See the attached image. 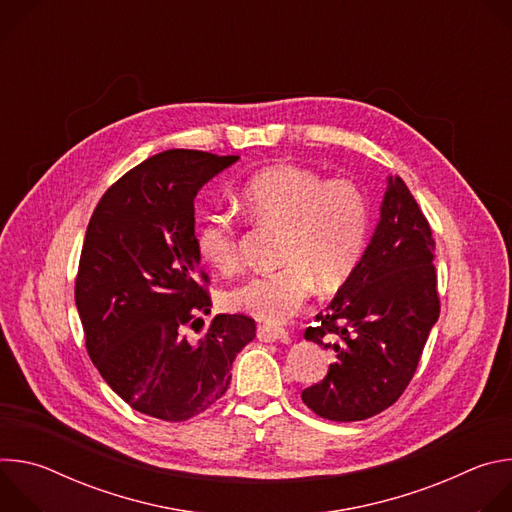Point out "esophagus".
Segmentation results:
<instances>
[{"mask_svg": "<svg viewBox=\"0 0 512 512\" xmlns=\"http://www.w3.org/2000/svg\"><path fill=\"white\" fill-rule=\"evenodd\" d=\"M257 338L261 342H287L289 334L283 328H273V326H259L257 328Z\"/></svg>", "mask_w": 512, "mask_h": 512, "instance_id": "esophagus-1", "label": "esophagus"}]
</instances>
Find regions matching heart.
<instances>
[{"label": "heart", "instance_id": "1", "mask_svg": "<svg viewBox=\"0 0 512 512\" xmlns=\"http://www.w3.org/2000/svg\"><path fill=\"white\" fill-rule=\"evenodd\" d=\"M247 210L283 225L285 265L257 273L229 291L231 308L269 326L294 318L316 287H340L358 267L371 231V208L350 180H326L300 166H273L255 174L241 192ZM202 261L221 273L239 265L233 218L210 210L196 229Z\"/></svg>", "mask_w": 512, "mask_h": 512}]
</instances>
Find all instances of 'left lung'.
<instances>
[{
  "label": "left lung",
  "instance_id": "8db88e82",
  "mask_svg": "<svg viewBox=\"0 0 512 512\" xmlns=\"http://www.w3.org/2000/svg\"><path fill=\"white\" fill-rule=\"evenodd\" d=\"M433 239L399 176H387L381 218L354 273L304 334L336 352L302 401L330 421H360L391 407L409 385L440 318Z\"/></svg>",
  "mask_w": 512,
  "mask_h": 512
}]
</instances>
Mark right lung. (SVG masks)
Returning a JSON list of instances; mask_svg holds the SVG:
<instances>
[{"label": "right lung", "instance_id": "right-lung-1", "mask_svg": "<svg viewBox=\"0 0 512 512\" xmlns=\"http://www.w3.org/2000/svg\"><path fill=\"white\" fill-rule=\"evenodd\" d=\"M239 156L168 150L117 180L97 204L75 302L105 383L135 411L186 421L221 399L235 356L255 338L243 314H218L198 340L210 298L196 281L194 198ZM206 281V275L202 273Z\"/></svg>", "mask_w": 512, "mask_h": 512}]
</instances>
